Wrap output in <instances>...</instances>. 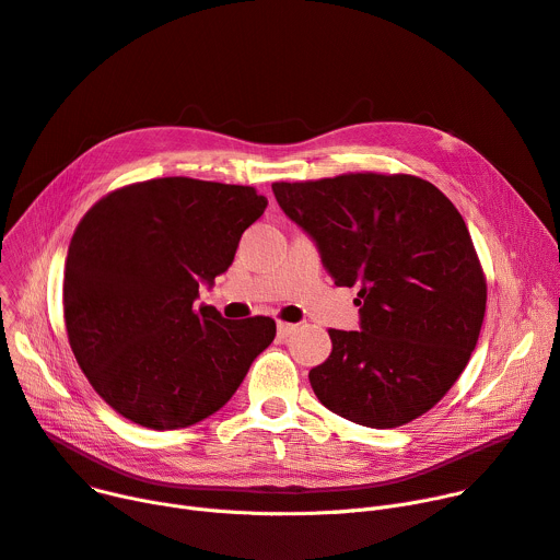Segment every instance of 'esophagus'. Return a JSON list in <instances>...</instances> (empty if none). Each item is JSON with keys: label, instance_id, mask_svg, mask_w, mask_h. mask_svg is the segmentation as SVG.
<instances>
[{"label": "esophagus", "instance_id": "34e87169", "mask_svg": "<svg viewBox=\"0 0 560 560\" xmlns=\"http://www.w3.org/2000/svg\"><path fill=\"white\" fill-rule=\"evenodd\" d=\"M296 330V324H290V322H279L277 324V332H279V338L283 340V338H290V335Z\"/></svg>", "mask_w": 560, "mask_h": 560}]
</instances>
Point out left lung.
Instances as JSON below:
<instances>
[{
  "mask_svg": "<svg viewBox=\"0 0 560 560\" xmlns=\"http://www.w3.org/2000/svg\"><path fill=\"white\" fill-rule=\"evenodd\" d=\"M272 191L335 285H360V330H328L332 351L308 374L315 396L366 428L419 419L462 376L487 311L462 213L405 173L275 182Z\"/></svg>",
  "mask_w": 560,
  "mask_h": 560,
  "instance_id": "obj_1",
  "label": "left lung"
}]
</instances>
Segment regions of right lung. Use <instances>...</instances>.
Here are the masks:
<instances>
[{
    "mask_svg": "<svg viewBox=\"0 0 560 560\" xmlns=\"http://www.w3.org/2000/svg\"><path fill=\"white\" fill-rule=\"evenodd\" d=\"M268 200L254 186L160 177L101 198L71 236L62 308L96 394L151 430L194 425L225 405L277 335L270 317L196 306Z\"/></svg>",
    "mask_w": 560,
    "mask_h": 560,
    "instance_id": "obj_1",
    "label": "right lung"
}]
</instances>
